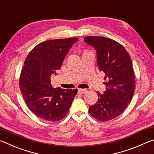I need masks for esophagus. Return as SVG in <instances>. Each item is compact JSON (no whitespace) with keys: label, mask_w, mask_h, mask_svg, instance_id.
I'll use <instances>...</instances> for the list:
<instances>
[{"label":"esophagus","mask_w":154,"mask_h":154,"mask_svg":"<svg viewBox=\"0 0 154 154\" xmlns=\"http://www.w3.org/2000/svg\"><path fill=\"white\" fill-rule=\"evenodd\" d=\"M85 92H87V90L86 89H78V93L79 94H83L85 93Z\"/></svg>","instance_id":"esophagus-1"}]
</instances>
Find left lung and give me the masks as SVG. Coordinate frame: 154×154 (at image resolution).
I'll use <instances>...</instances> for the list:
<instances>
[{
    "instance_id": "1",
    "label": "left lung",
    "mask_w": 154,
    "mask_h": 154,
    "mask_svg": "<svg viewBox=\"0 0 154 154\" xmlns=\"http://www.w3.org/2000/svg\"><path fill=\"white\" fill-rule=\"evenodd\" d=\"M84 41L97 54L100 71L105 74L106 91L97 92L98 99L89 107L93 118L105 122L117 118L124 111L134 94L135 79L131 58L120 43L103 36H86Z\"/></svg>"
}]
</instances>
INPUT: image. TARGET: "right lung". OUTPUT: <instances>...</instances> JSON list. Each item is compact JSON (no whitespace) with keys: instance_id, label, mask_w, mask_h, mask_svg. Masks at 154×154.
<instances>
[{"instance_id":"add662e5","label":"right lung","mask_w":154,"mask_h":154,"mask_svg":"<svg viewBox=\"0 0 154 154\" xmlns=\"http://www.w3.org/2000/svg\"><path fill=\"white\" fill-rule=\"evenodd\" d=\"M76 37L46 41L35 46L25 60L20 88L28 107L41 119L59 121L69 112L77 90L53 88L51 75L60 69Z\"/></svg>"}]
</instances>
